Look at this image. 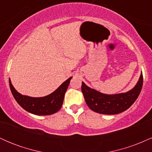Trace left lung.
<instances>
[{"label": "left lung", "mask_w": 152, "mask_h": 152, "mask_svg": "<svg viewBox=\"0 0 152 152\" xmlns=\"http://www.w3.org/2000/svg\"><path fill=\"white\" fill-rule=\"evenodd\" d=\"M143 85L142 73L133 88L125 93L105 94L90 88L82 81L81 91L85 101L92 111L102 114L113 115L128 109L137 100Z\"/></svg>", "instance_id": "1"}]
</instances>
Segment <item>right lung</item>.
Here are the masks:
<instances>
[{
    "label": "right lung",
    "instance_id": "1",
    "mask_svg": "<svg viewBox=\"0 0 152 152\" xmlns=\"http://www.w3.org/2000/svg\"><path fill=\"white\" fill-rule=\"evenodd\" d=\"M72 77L68 78L53 93L43 97H31L22 95L15 90L9 79L10 88L18 104L28 112L39 116H46L56 113L61 108L64 95Z\"/></svg>",
    "mask_w": 152,
    "mask_h": 152
}]
</instances>
